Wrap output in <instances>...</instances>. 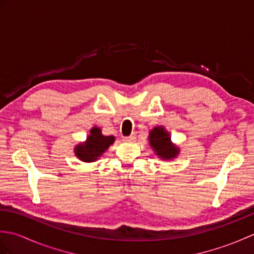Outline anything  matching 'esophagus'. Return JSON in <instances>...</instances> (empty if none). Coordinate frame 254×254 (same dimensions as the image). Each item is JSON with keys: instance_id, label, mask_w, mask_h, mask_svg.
<instances>
[{"instance_id": "esophagus-1", "label": "esophagus", "mask_w": 254, "mask_h": 254, "mask_svg": "<svg viewBox=\"0 0 254 254\" xmlns=\"http://www.w3.org/2000/svg\"><path fill=\"white\" fill-rule=\"evenodd\" d=\"M135 139V134H131L130 136H124L123 141L124 142H133Z\"/></svg>"}]
</instances>
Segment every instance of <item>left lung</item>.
Returning <instances> with one entry per match:
<instances>
[{
    "instance_id": "obj_1",
    "label": "left lung",
    "mask_w": 254,
    "mask_h": 254,
    "mask_svg": "<svg viewBox=\"0 0 254 254\" xmlns=\"http://www.w3.org/2000/svg\"><path fill=\"white\" fill-rule=\"evenodd\" d=\"M150 146L154 148L159 157L163 159H171L178 155V148L170 143V137L164 127H158L150 131L149 134Z\"/></svg>"
}]
</instances>
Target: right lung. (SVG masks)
<instances>
[{
  "mask_svg": "<svg viewBox=\"0 0 254 254\" xmlns=\"http://www.w3.org/2000/svg\"><path fill=\"white\" fill-rule=\"evenodd\" d=\"M115 142L113 136H104L100 128L94 127L90 130V135L84 144H79L75 148V154L83 161H94Z\"/></svg>",
  "mask_w": 254,
  "mask_h": 254,
  "instance_id": "obj_1",
  "label": "right lung"
}]
</instances>
